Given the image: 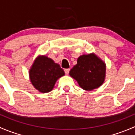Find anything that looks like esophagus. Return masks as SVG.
I'll return each mask as SVG.
<instances>
[{"label": "esophagus", "instance_id": "34e87169", "mask_svg": "<svg viewBox=\"0 0 135 135\" xmlns=\"http://www.w3.org/2000/svg\"><path fill=\"white\" fill-rule=\"evenodd\" d=\"M69 71H70V69H65V74H66V75H67V74H69Z\"/></svg>", "mask_w": 135, "mask_h": 135}]
</instances>
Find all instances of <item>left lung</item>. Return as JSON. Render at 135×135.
I'll use <instances>...</instances> for the list:
<instances>
[{
    "mask_svg": "<svg viewBox=\"0 0 135 135\" xmlns=\"http://www.w3.org/2000/svg\"><path fill=\"white\" fill-rule=\"evenodd\" d=\"M106 70L105 62L92 53L80 55L69 74L77 81L80 88L85 91H92L104 83Z\"/></svg>",
    "mask_w": 135,
    "mask_h": 135,
    "instance_id": "obj_1",
    "label": "left lung"
}]
</instances>
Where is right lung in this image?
<instances>
[{
  "label": "right lung",
  "instance_id": "add662e5",
  "mask_svg": "<svg viewBox=\"0 0 135 135\" xmlns=\"http://www.w3.org/2000/svg\"><path fill=\"white\" fill-rule=\"evenodd\" d=\"M28 74L35 89L41 93H48L54 89L57 80L65 75V72L51 58L39 55L34 61Z\"/></svg>",
  "mask_w": 135,
  "mask_h": 135
}]
</instances>
